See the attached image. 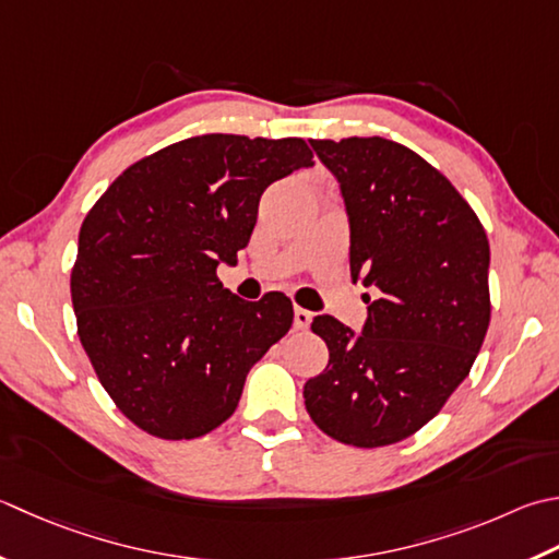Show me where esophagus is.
Here are the masks:
<instances>
[{
	"mask_svg": "<svg viewBox=\"0 0 559 559\" xmlns=\"http://www.w3.org/2000/svg\"><path fill=\"white\" fill-rule=\"evenodd\" d=\"M312 312L305 310V308H295V314H293V324L295 330H308V326L312 324Z\"/></svg>",
	"mask_w": 559,
	"mask_h": 559,
	"instance_id": "obj_1",
	"label": "esophagus"
}]
</instances>
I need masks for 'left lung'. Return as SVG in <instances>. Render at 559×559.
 <instances>
[{"instance_id": "left-lung-1", "label": "left lung", "mask_w": 559, "mask_h": 559, "mask_svg": "<svg viewBox=\"0 0 559 559\" xmlns=\"http://www.w3.org/2000/svg\"><path fill=\"white\" fill-rule=\"evenodd\" d=\"M310 145L344 195L352 278L380 295L360 334L314 317L330 364L305 382V407L336 441L390 445L429 424L475 364L491 314L487 233L455 186L400 142Z\"/></svg>"}]
</instances>
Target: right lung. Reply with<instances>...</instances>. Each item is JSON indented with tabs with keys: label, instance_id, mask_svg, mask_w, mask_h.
Here are the masks:
<instances>
[{
	"label": "right lung",
	"instance_id": "1",
	"mask_svg": "<svg viewBox=\"0 0 559 559\" xmlns=\"http://www.w3.org/2000/svg\"><path fill=\"white\" fill-rule=\"evenodd\" d=\"M302 138L199 135L140 159L86 213L70 290L76 334L138 429L199 439L233 417L251 366L288 334L293 302L223 288L273 181L312 167Z\"/></svg>",
	"mask_w": 559,
	"mask_h": 559
}]
</instances>
